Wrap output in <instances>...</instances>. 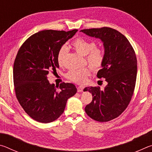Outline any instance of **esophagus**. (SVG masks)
Masks as SVG:
<instances>
[{
	"label": "esophagus",
	"instance_id": "esophagus-1",
	"mask_svg": "<svg viewBox=\"0 0 152 152\" xmlns=\"http://www.w3.org/2000/svg\"><path fill=\"white\" fill-rule=\"evenodd\" d=\"M84 88V86H78V88H77V91H78V92H81L83 91Z\"/></svg>",
	"mask_w": 152,
	"mask_h": 152
}]
</instances>
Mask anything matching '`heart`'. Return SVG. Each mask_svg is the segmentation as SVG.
Here are the masks:
<instances>
[{
	"mask_svg": "<svg viewBox=\"0 0 152 152\" xmlns=\"http://www.w3.org/2000/svg\"><path fill=\"white\" fill-rule=\"evenodd\" d=\"M72 46L76 51L86 56V60L90 65L95 70L101 68L104 63L105 54L102 48H96L94 42L87 40L84 38L78 37L72 42ZM68 52V48L64 45L59 50L57 55V61L59 65H62L64 58ZM91 74V69L83 68L80 69H72L66 73V78L77 84L85 83Z\"/></svg>",
	"mask_w": 152,
	"mask_h": 152,
	"instance_id": "heart-1",
	"label": "heart"
}]
</instances>
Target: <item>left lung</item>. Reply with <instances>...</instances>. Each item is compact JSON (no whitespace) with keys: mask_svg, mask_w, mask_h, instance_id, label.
Masks as SVG:
<instances>
[{"mask_svg":"<svg viewBox=\"0 0 152 152\" xmlns=\"http://www.w3.org/2000/svg\"><path fill=\"white\" fill-rule=\"evenodd\" d=\"M80 31L99 38L103 43L105 58L97 77L105 78L107 82L104 91L99 86L84 89L92 95V101L86 106L85 112L97 121H109L124 111L133 94L137 78L135 51L127 38L112 28H93Z\"/></svg>","mask_w":152,"mask_h":152,"instance_id":"obj_1","label":"left lung"}]
</instances>
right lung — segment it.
<instances>
[{"mask_svg": "<svg viewBox=\"0 0 152 152\" xmlns=\"http://www.w3.org/2000/svg\"><path fill=\"white\" fill-rule=\"evenodd\" d=\"M77 31H41L28 38L18 51L13 66L15 94L25 113L38 122L57 119L67 100L76 93L74 84L63 82L55 86L47 76L50 70L59 68L58 51Z\"/></svg>", "mask_w": 152, "mask_h": 152, "instance_id": "add662e5", "label": "right lung"}]
</instances>
